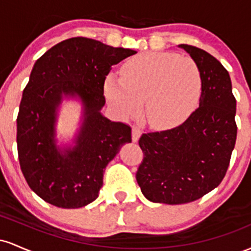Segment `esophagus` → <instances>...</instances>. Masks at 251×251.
<instances>
[{
    "instance_id": "1",
    "label": "esophagus",
    "mask_w": 251,
    "mask_h": 251,
    "mask_svg": "<svg viewBox=\"0 0 251 251\" xmlns=\"http://www.w3.org/2000/svg\"><path fill=\"white\" fill-rule=\"evenodd\" d=\"M140 133H142V131H140V128H138V127H132V140H133V142L135 143V142H138V139H139V137H140Z\"/></svg>"
}]
</instances>
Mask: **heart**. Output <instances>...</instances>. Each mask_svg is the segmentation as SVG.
I'll use <instances>...</instances> for the list:
<instances>
[{
	"mask_svg": "<svg viewBox=\"0 0 251 251\" xmlns=\"http://www.w3.org/2000/svg\"><path fill=\"white\" fill-rule=\"evenodd\" d=\"M201 73L190 56L170 51H149L123 65L122 76L106 77L103 91L120 117L139 112L155 128L174 127L197 107L201 94Z\"/></svg>",
	"mask_w": 251,
	"mask_h": 251,
	"instance_id": "b5f03b06",
	"label": "heart"
}]
</instances>
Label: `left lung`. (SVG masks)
<instances>
[{
	"mask_svg": "<svg viewBox=\"0 0 251 251\" xmlns=\"http://www.w3.org/2000/svg\"><path fill=\"white\" fill-rule=\"evenodd\" d=\"M201 73L200 106L180 125L143 133L144 157L135 178L149 201L184 204L217 188L229 168L237 137L236 99L223 65L208 51L180 45Z\"/></svg>",
	"mask_w": 251,
	"mask_h": 251,
	"instance_id": "1",
	"label": "left lung"
}]
</instances>
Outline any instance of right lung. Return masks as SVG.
Instances as JSON below:
<instances>
[{"label": "right lung", "mask_w": 251, "mask_h": 251, "mask_svg": "<svg viewBox=\"0 0 251 251\" xmlns=\"http://www.w3.org/2000/svg\"><path fill=\"white\" fill-rule=\"evenodd\" d=\"M137 53L87 37L57 43L36 60L17 114V153L29 188L47 203L63 209L96 201L107 164L125 143L131 127L101 116L103 85L112 66ZM62 94L79 95L85 120L77 146L65 155L53 140L55 111Z\"/></svg>", "instance_id": "1"}]
</instances>
